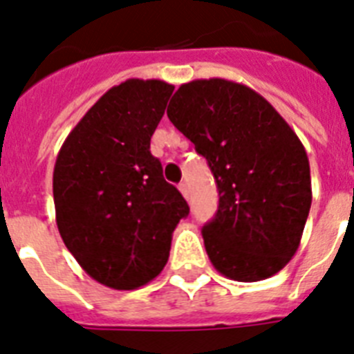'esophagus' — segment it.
<instances>
[{
    "instance_id": "obj_1",
    "label": "esophagus",
    "mask_w": 354,
    "mask_h": 354,
    "mask_svg": "<svg viewBox=\"0 0 354 354\" xmlns=\"http://www.w3.org/2000/svg\"><path fill=\"white\" fill-rule=\"evenodd\" d=\"M178 189H180V192L183 194V198H189V187H187V183H180Z\"/></svg>"
}]
</instances>
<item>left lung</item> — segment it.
Wrapping results in <instances>:
<instances>
[{"label": "left lung", "mask_w": 354, "mask_h": 354, "mask_svg": "<svg viewBox=\"0 0 354 354\" xmlns=\"http://www.w3.org/2000/svg\"><path fill=\"white\" fill-rule=\"evenodd\" d=\"M167 117L218 183V212L201 230L214 268L241 283L281 272L301 245L311 207L299 136L257 91L225 79L182 84Z\"/></svg>", "instance_id": "1"}]
</instances>
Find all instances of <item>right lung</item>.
<instances>
[{
  "mask_svg": "<svg viewBox=\"0 0 354 354\" xmlns=\"http://www.w3.org/2000/svg\"><path fill=\"white\" fill-rule=\"evenodd\" d=\"M174 86L127 79L88 109L53 167L59 234L90 277L113 290L153 281L189 205L163 180L151 136Z\"/></svg>",
  "mask_w": 354,
  "mask_h": 354,
  "instance_id": "right-lung-1",
  "label": "right lung"
}]
</instances>
